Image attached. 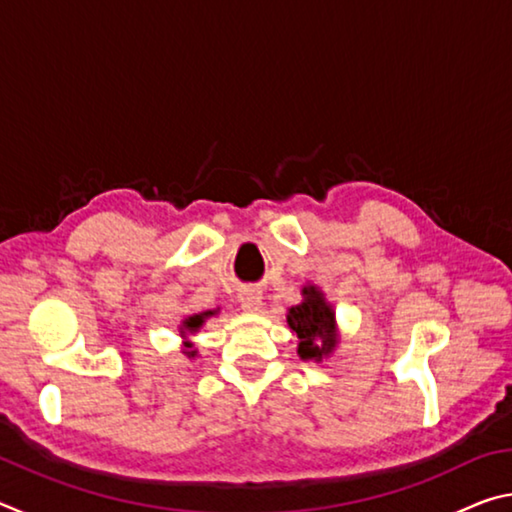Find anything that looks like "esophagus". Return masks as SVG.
<instances>
[{"mask_svg": "<svg viewBox=\"0 0 512 512\" xmlns=\"http://www.w3.org/2000/svg\"><path fill=\"white\" fill-rule=\"evenodd\" d=\"M239 302L246 311H257L259 305H262V293L255 289H244L239 293Z\"/></svg>", "mask_w": 512, "mask_h": 512, "instance_id": "1", "label": "esophagus"}]
</instances>
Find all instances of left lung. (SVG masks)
<instances>
[{"mask_svg":"<svg viewBox=\"0 0 512 512\" xmlns=\"http://www.w3.org/2000/svg\"><path fill=\"white\" fill-rule=\"evenodd\" d=\"M305 302L289 309V325L298 334L300 345L298 354L302 359H320L323 354L332 352L336 343L334 334V314L332 307L323 300V293L316 287H307Z\"/></svg>","mask_w":512,"mask_h":512,"instance_id":"left-lung-1","label":"left lung"}]
</instances>
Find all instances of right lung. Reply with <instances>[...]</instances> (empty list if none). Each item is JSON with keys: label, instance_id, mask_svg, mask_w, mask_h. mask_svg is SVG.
<instances>
[{"label": "right lung", "instance_id": "right-lung-1", "mask_svg": "<svg viewBox=\"0 0 512 512\" xmlns=\"http://www.w3.org/2000/svg\"><path fill=\"white\" fill-rule=\"evenodd\" d=\"M210 314H212V311H207V314H201V316H189V318L185 320V327H187V329L201 327V325H203V318L210 316ZM189 354H192V357H194V352H189Z\"/></svg>", "mask_w": 512, "mask_h": 512}]
</instances>
